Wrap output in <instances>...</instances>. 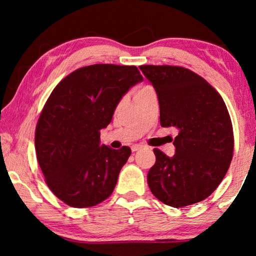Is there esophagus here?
I'll return each instance as SVG.
<instances>
[{"instance_id":"34e87169","label":"esophagus","mask_w":256,"mask_h":256,"mask_svg":"<svg viewBox=\"0 0 256 256\" xmlns=\"http://www.w3.org/2000/svg\"><path fill=\"white\" fill-rule=\"evenodd\" d=\"M142 149V146L141 144H134L132 146V152H138V150Z\"/></svg>"}]
</instances>
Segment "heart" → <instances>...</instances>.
Returning <instances> with one entry per match:
<instances>
[{"label":"heart","mask_w":256,"mask_h":256,"mask_svg":"<svg viewBox=\"0 0 256 256\" xmlns=\"http://www.w3.org/2000/svg\"><path fill=\"white\" fill-rule=\"evenodd\" d=\"M152 90V87H148V86H144V87H140V88L136 90L135 92V96H138V94H141V93H143V92H146V90Z\"/></svg>","instance_id":"obj_1"}]
</instances>
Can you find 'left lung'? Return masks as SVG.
Instances as JSON below:
<instances>
[{
    "label": "left lung",
    "mask_w": 256,
    "mask_h": 256,
    "mask_svg": "<svg viewBox=\"0 0 256 256\" xmlns=\"http://www.w3.org/2000/svg\"><path fill=\"white\" fill-rule=\"evenodd\" d=\"M156 90L162 127H174V155L154 149L148 172L155 197L172 208L204 200L218 188L233 156V128L220 94L200 76L180 66L142 65Z\"/></svg>",
    "instance_id": "obj_1"
}]
</instances>
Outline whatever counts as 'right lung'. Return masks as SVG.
Instances as JSON below:
<instances>
[{
    "mask_svg": "<svg viewBox=\"0 0 256 256\" xmlns=\"http://www.w3.org/2000/svg\"><path fill=\"white\" fill-rule=\"evenodd\" d=\"M141 82L136 66L96 64L76 70L52 90L38 118L34 148L48 186L65 204L90 208L112 194L132 150L101 146L100 130Z\"/></svg>",
    "mask_w": 256,
    "mask_h": 256,
    "instance_id": "add662e5",
    "label": "right lung"
}]
</instances>
